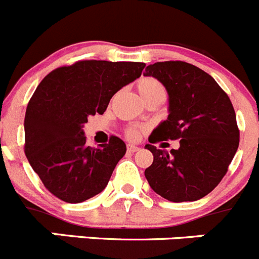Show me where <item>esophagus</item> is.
Here are the masks:
<instances>
[{"label": "esophagus", "mask_w": 259, "mask_h": 259, "mask_svg": "<svg viewBox=\"0 0 259 259\" xmlns=\"http://www.w3.org/2000/svg\"><path fill=\"white\" fill-rule=\"evenodd\" d=\"M126 149H127V152H129V153H134V152H137L139 148H138L137 146H133V144H127Z\"/></svg>", "instance_id": "esophagus-1"}]
</instances>
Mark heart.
Returning a JSON list of instances; mask_svg holds the SVG:
<instances>
[{
    "label": "heart",
    "mask_w": 259,
    "mask_h": 259,
    "mask_svg": "<svg viewBox=\"0 0 259 259\" xmlns=\"http://www.w3.org/2000/svg\"><path fill=\"white\" fill-rule=\"evenodd\" d=\"M137 88L141 93L142 98L144 102L148 103L151 101H163L166 96L165 87L158 79L152 78V76H144V78L139 79L137 83ZM142 129L138 126H129L125 130V135L130 141H135L141 135Z\"/></svg>",
    "instance_id": "obj_1"
}]
</instances>
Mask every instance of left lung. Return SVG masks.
I'll list each match as a JSON object with an SVG mask.
<instances>
[{
	"instance_id": "left-lung-1",
	"label": "left lung",
	"mask_w": 259,
	"mask_h": 259,
	"mask_svg": "<svg viewBox=\"0 0 259 259\" xmlns=\"http://www.w3.org/2000/svg\"><path fill=\"white\" fill-rule=\"evenodd\" d=\"M168 93V117L148 141L181 139L168 154L147 144L153 162L146 168L152 189L171 202H193L219 185L239 147L233 103L211 75L184 61L156 62L146 67Z\"/></svg>"
}]
</instances>
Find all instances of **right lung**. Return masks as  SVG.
I'll return each mask as SVG.
<instances>
[{"instance_id": "1", "label": "right lung", "mask_w": 259, "mask_h": 259, "mask_svg": "<svg viewBox=\"0 0 259 259\" xmlns=\"http://www.w3.org/2000/svg\"><path fill=\"white\" fill-rule=\"evenodd\" d=\"M144 62L81 60L45 76L28 103L24 152L43 185L67 203H80L102 192L126 146L111 135L108 143L89 147L83 125L102 115L122 87L142 75Z\"/></svg>"}]
</instances>
